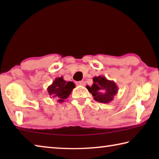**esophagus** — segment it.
Returning a JSON list of instances; mask_svg holds the SVG:
<instances>
[{"instance_id": "esophagus-1", "label": "esophagus", "mask_w": 159, "mask_h": 159, "mask_svg": "<svg viewBox=\"0 0 159 159\" xmlns=\"http://www.w3.org/2000/svg\"><path fill=\"white\" fill-rule=\"evenodd\" d=\"M76 83L78 85H85V82L83 81V80H80V81H77V82H76Z\"/></svg>"}]
</instances>
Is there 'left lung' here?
Masks as SVG:
<instances>
[{
    "label": "left lung",
    "instance_id": "left-lung-1",
    "mask_svg": "<svg viewBox=\"0 0 159 159\" xmlns=\"http://www.w3.org/2000/svg\"><path fill=\"white\" fill-rule=\"evenodd\" d=\"M93 80V85H86V88L92 93L95 100L106 104L111 102L118 90L114 80H108L104 76H95Z\"/></svg>",
    "mask_w": 159,
    "mask_h": 159
}]
</instances>
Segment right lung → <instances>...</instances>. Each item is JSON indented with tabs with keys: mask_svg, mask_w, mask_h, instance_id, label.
I'll use <instances>...</instances> for the list:
<instances>
[{
	"mask_svg": "<svg viewBox=\"0 0 159 159\" xmlns=\"http://www.w3.org/2000/svg\"><path fill=\"white\" fill-rule=\"evenodd\" d=\"M75 87L76 85L73 82H67L61 76L56 78L52 84L48 86L47 90L51 99H57V102L61 103L64 99L69 98Z\"/></svg>",
	"mask_w": 159,
	"mask_h": 159,
	"instance_id": "right-lung-1",
	"label": "right lung"
}]
</instances>
